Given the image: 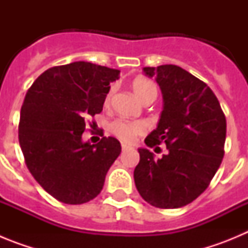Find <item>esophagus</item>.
Segmentation results:
<instances>
[{
    "label": "esophagus",
    "instance_id": "1",
    "mask_svg": "<svg viewBox=\"0 0 248 248\" xmlns=\"http://www.w3.org/2000/svg\"><path fill=\"white\" fill-rule=\"evenodd\" d=\"M122 149H123V151H125V150H128V149H130V146L123 143V144H122Z\"/></svg>",
    "mask_w": 248,
    "mask_h": 248
}]
</instances>
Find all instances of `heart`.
I'll return each mask as SVG.
<instances>
[{"mask_svg":"<svg viewBox=\"0 0 248 248\" xmlns=\"http://www.w3.org/2000/svg\"><path fill=\"white\" fill-rule=\"evenodd\" d=\"M131 89L133 93L135 94V97L140 100L144 102L148 98H153L155 100L157 95V89L156 85L151 80L146 79V78H137L131 83ZM113 94V89H110L107 95V100L105 102L109 103ZM145 130V125L143 123L140 122H124V120H117L113 123L111 125V131L114 134L117 135L119 139L124 140V141H133L137 135L141 134Z\"/></svg>","mask_w":248,"mask_h":248,"instance_id":"1","label":"heart"}]
</instances>
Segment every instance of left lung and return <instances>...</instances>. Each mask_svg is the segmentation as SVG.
Listing matches in <instances>:
<instances>
[{
    "label": "left lung",
    "instance_id": "left-lung-1",
    "mask_svg": "<svg viewBox=\"0 0 248 248\" xmlns=\"http://www.w3.org/2000/svg\"><path fill=\"white\" fill-rule=\"evenodd\" d=\"M163 94V111L155 130L146 137L149 148L166 144L168 154L155 159L139 148L134 181L140 196L160 209L192 202L209 186L220 168L226 139V118L206 83L174 64L144 67Z\"/></svg>",
    "mask_w": 248,
    "mask_h": 248
}]
</instances>
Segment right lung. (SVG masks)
Here are the masks:
<instances>
[{"mask_svg":"<svg viewBox=\"0 0 248 248\" xmlns=\"http://www.w3.org/2000/svg\"><path fill=\"white\" fill-rule=\"evenodd\" d=\"M120 71L89 62L49 68L34 80L21 108L18 139L30 172L61 202L97 198L119 156L115 138L83 141L87 119L103 110Z\"/></svg>","mask_w":248,"mask_h":248,"instance_id":"obj_1","label":"right lung"}]
</instances>
